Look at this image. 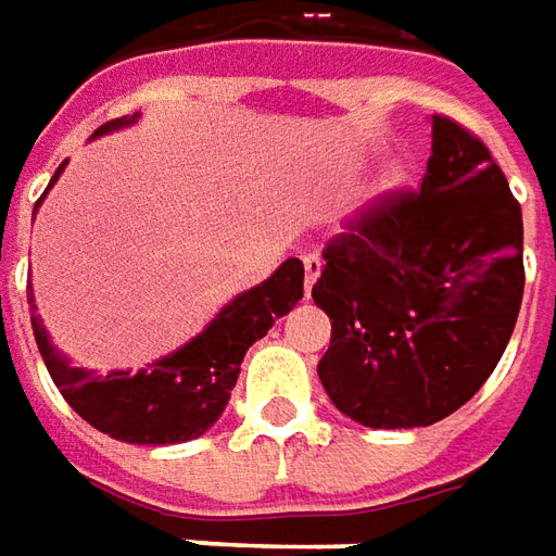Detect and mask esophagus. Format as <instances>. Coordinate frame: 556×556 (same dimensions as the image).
Wrapping results in <instances>:
<instances>
[{"instance_id": "1", "label": "esophagus", "mask_w": 556, "mask_h": 556, "mask_svg": "<svg viewBox=\"0 0 556 556\" xmlns=\"http://www.w3.org/2000/svg\"><path fill=\"white\" fill-rule=\"evenodd\" d=\"M319 274H323V258L316 255V252H309V255H304V289H313V282L319 279Z\"/></svg>"}]
</instances>
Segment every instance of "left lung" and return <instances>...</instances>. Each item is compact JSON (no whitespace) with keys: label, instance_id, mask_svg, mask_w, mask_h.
I'll return each instance as SVG.
<instances>
[{"label":"left lung","instance_id":"left-lung-1","mask_svg":"<svg viewBox=\"0 0 556 556\" xmlns=\"http://www.w3.org/2000/svg\"><path fill=\"white\" fill-rule=\"evenodd\" d=\"M328 399L371 429L451 417L484 387L523 298V215L478 136L432 115L420 191L368 200L323 249Z\"/></svg>","mask_w":556,"mask_h":556}]
</instances>
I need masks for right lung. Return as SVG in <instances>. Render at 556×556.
Segmentation results:
<instances>
[{"label": "right lung", "mask_w": 556, "mask_h": 556, "mask_svg": "<svg viewBox=\"0 0 556 556\" xmlns=\"http://www.w3.org/2000/svg\"><path fill=\"white\" fill-rule=\"evenodd\" d=\"M134 121L136 115L109 121L93 136L121 130ZM63 167L66 161L56 167L51 185L56 182ZM301 298H304V264L289 258L262 286L237 294L203 334L185 343L173 356L157 358L139 374H93L75 368L70 365V358L60 356L51 346L39 316H33V334L54 387L81 420L127 444H182L203 435L222 417V410L230 402V389L237 387L240 362L247 350L264 338L279 316H286ZM26 301L33 313L36 309L33 292Z\"/></svg>", "instance_id": "1"}]
</instances>
